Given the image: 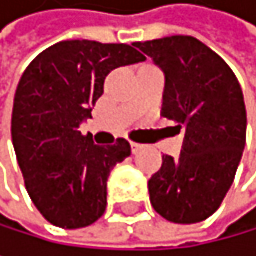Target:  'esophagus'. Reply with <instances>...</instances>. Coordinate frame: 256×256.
Listing matches in <instances>:
<instances>
[{"instance_id": "34e87169", "label": "esophagus", "mask_w": 256, "mask_h": 256, "mask_svg": "<svg viewBox=\"0 0 256 256\" xmlns=\"http://www.w3.org/2000/svg\"><path fill=\"white\" fill-rule=\"evenodd\" d=\"M142 149H144V144H139V142H131V150H133V154L141 152Z\"/></svg>"}]
</instances>
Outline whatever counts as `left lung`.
I'll return each instance as SVG.
<instances>
[{"label": "left lung", "mask_w": 256, "mask_h": 256, "mask_svg": "<svg viewBox=\"0 0 256 256\" xmlns=\"http://www.w3.org/2000/svg\"><path fill=\"white\" fill-rule=\"evenodd\" d=\"M165 74L162 117L184 131L180 158L164 156L149 180L150 204L178 224L204 221L223 204L247 138L242 88L231 67L194 36L134 43Z\"/></svg>", "instance_id": "8db88e82"}]
</instances>
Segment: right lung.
<instances>
[{
    "instance_id": "obj_1",
    "label": "right lung",
    "mask_w": 256,
    "mask_h": 256,
    "mask_svg": "<svg viewBox=\"0 0 256 256\" xmlns=\"http://www.w3.org/2000/svg\"><path fill=\"white\" fill-rule=\"evenodd\" d=\"M133 46L60 41L38 54L18 82L14 150L32 202L58 228L96 223L107 206L108 174L131 156L126 139L104 148L83 136L80 125L91 117L112 70L146 60Z\"/></svg>"
}]
</instances>
